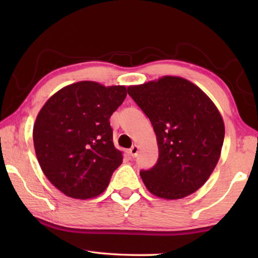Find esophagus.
Returning a JSON list of instances; mask_svg holds the SVG:
<instances>
[{
    "mask_svg": "<svg viewBox=\"0 0 258 258\" xmlns=\"http://www.w3.org/2000/svg\"><path fill=\"white\" fill-rule=\"evenodd\" d=\"M138 154H139V147H138L137 145H134V146L130 149V155L132 156L133 158H134V157L138 156Z\"/></svg>",
    "mask_w": 258,
    "mask_h": 258,
    "instance_id": "obj_1",
    "label": "esophagus"
}]
</instances>
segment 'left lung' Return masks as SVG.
Wrapping results in <instances>:
<instances>
[{
	"mask_svg": "<svg viewBox=\"0 0 258 258\" xmlns=\"http://www.w3.org/2000/svg\"><path fill=\"white\" fill-rule=\"evenodd\" d=\"M127 92L154 126L159 157L140 175L150 194L166 200L202 187L221 157L224 121L208 95L178 76H163Z\"/></svg>",
	"mask_w": 258,
	"mask_h": 258,
	"instance_id": "1",
	"label": "left lung"
}]
</instances>
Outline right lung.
<instances>
[{
  "label": "right lung",
  "instance_id": "obj_1",
  "mask_svg": "<svg viewBox=\"0 0 258 258\" xmlns=\"http://www.w3.org/2000/svg\"><path fill=\"white\" fill-rule=\"evenodd\" d=\"M126 94L124 85L82 81L55 92L38 112L35 154L47 180L63 195L81 200L97 197L123 163L109 118Z\"/></svg>",
  "mask_w": 258,
  "mask_h": 258
}]
</instances>
